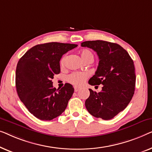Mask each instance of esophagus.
<instances>
[{"instance_id":"obj_1","label":"esophagus","mask_w":152,"mask_h":152,"mask_svg":"<svg viewBox=\"0 0 152 152\" xmlns=\"http://www.w3.org/2000/svg\"><path fill=\"white\" fill-rule=\"evenodd\" d=\"M80 88H79V87H74V91H76V92H77V91H78L79 90H80Z\"/></svg>"}]
</instances>
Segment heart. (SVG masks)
Masks as SVG:
<instances>
[{
	"mask_svg": "<svg viewBox=\"0 0 152 152\" xmlns=\"http://www.w3.org/2000/svg\"><path fill=\"white\" fill-rule=\"evenodd\" d=\"M80 57L83 61H85L87 60H92L94 59V56L93 54L90 51L88 50H83L81 51L80 53ZM66 58L67 56H64L61 60L60 64H61V67H63L64 64H65ZM89 74L86 73V72H74L71 74H69L67 76V81L72 84H73L76 86H82L84 84L85 80L88 78Z\"/></svg>",
	"mask_w": 152,
	"mask_h": 152,
	"instance_id": "b5f03b06",
	"label": "heart"
}]
</instances>
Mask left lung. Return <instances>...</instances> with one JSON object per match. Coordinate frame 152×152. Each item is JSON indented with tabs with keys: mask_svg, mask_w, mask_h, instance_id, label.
Returning a JSON list of instances; mask_svg holds the SVG:
<instances>
[{
	"mask_svg": "<svg viewBox=\"0 0 152 152\" xmlns=\"http://www.w3.org/2000/svg\"><path fill=\"white\" fill-rule=\"evenodd\" d=\"M81 46L92 49L99 58L97 70L89 84L102 85L98 93L89 89L90 95L85 100V107L94 117L112 119L127 107L134 96L136 74L133 60L125 49L114 42L92 40L83 42Z\"/></svg>",
	"mask_w": 152,
	"mask_h": 152,
	"instance_id": "1",
	"label": "left lung"
}]
</instances>
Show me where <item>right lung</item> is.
I'll use <instances>...</instances> for the list:
<instances>
[{"instance_id":"add662e5","label":"right lung","mask_w":152,"mask_h":152,"mask_svg":"<svg viewBox=\"0 0 152 152\" xmlns=\"http://www.w3.org/2000/svg\"><path fill=\"white\" fill-rule=\"evenodd\" d=\"M75 44L48 42L31 48L20 58L16 70L18 97L31 114L51 121L65 110L74 89L66 83L61 89L53 87L52 79L61 72L62 56L76 48Z\"/></svg>"}]
</instances>
